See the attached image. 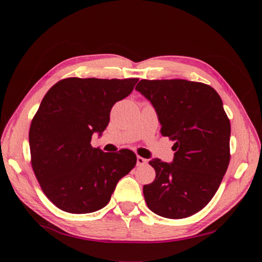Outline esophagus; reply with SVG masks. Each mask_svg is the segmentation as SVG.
Masks as SVG:
<instances>
[{
	"mask_svg": "<svg viewBox=\"0 0 262 262\" xmlns=\"http://www.w3.org/2000/svg\"><path fill=\"white\" fill-rule=\"evenodd\" d=\"M136 162H137V165L139 166H142V165H145V164H147V159L145 158H143V157H140V156H137L136 157Z\"/></svg>",
	"mask_w": 262,
	"mask_h": 262,
	"instance_id": "1",
	"label": "esophagus"
}]
</instances>
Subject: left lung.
<instances>
[{
	"instance_id": "left-lung-1",
	"label": "left lung",
	"mask_w": 262,
	"mask_h": 262,
	"mask_svg": "<svg viewBox=\"0 0 262 262\" xmlns=\"http://www.w3.org/2000/svg\"><path fill=\"white\" fill-rule=\"evenodd\" d=\"M135 90L154 106L176 151L171 163L149 162L156 178L143 186L145 202L166 219L192 216L211 200L229 166L231 127L223 101L211 86L186 79H142Z\"/></svg>"
}]
</instances>
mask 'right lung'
I'll return each mask as SVG.
<instances>
[{
	"instance_id": "obj_1",
	"label": "right lung",
	"mask_w": 262,
	"mask_h": 262,
	"mask_svg": "<svg viewBox=\"0 0 262 262\" xmlns=\"http://www.w3.org/2000/svg\"><path fill=\"white\" fill-rule=\"evenodd\" d=\"M139 79L70 77L54 84L31 122V163L42 192L72 214L104 208L115 186L136 164L128 149L104 152L91 145L103 134L111 108L132 94Z\"/></svg>"
}]
</instances>
